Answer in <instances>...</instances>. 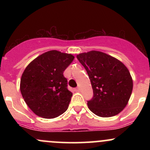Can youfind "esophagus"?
<instances>
[{
    "instance_id": "1",
    "label": "esophagus",
    "mask_w": 150,
    "mask_h": 150,
    "mask_svg": "<svg viewBox=\"0 0 150 150\" xmlns=\"http://www.w3.org/2000/svg\"><path fill=\"white\" fill-rule=\"evenodd\" d=\"M75 90L76 91V92H78V91H80V87H77V88L75 89Z\"/></svg>"
}]
</instances>
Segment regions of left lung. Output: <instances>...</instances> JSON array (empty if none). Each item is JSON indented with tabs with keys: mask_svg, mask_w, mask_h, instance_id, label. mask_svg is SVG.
I'll list each match as a JSON object with an SVG mask.
<instances>
[{
	"mask_svg": "<svg viewBox=\"0 0 150 150\" xmlns=\"http://www.w3.org/2000/svg\"><path fill=\"white\" fill-rule=\"evenodd\" d=\"M91 81L94 96L87 101L92 112L107 118L121 112L131 96L133 82L127 67L117 58L98 51L77 55Z\"/></svg>",
	"mask_w": 150,
	"mask_h": 150,
	"instance_id": "left-lung-1",
	"label": "left lung"
}]
</instances>
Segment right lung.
I'll use <instances>...</instances> for the list:
<instances>
[{
  "instance_id": "right-lung-1",
  "label": "right lung",
  "mask_w": 150,
  "mask_h": 150,
  "mask_svg": "<svg viewBox=\"0 0 150 150\" xmlns=\"http://www.w3.org/2000/svg\"><path fill=\"white\" fill-rule=\"evenodd\" d=\"M75 58L52 50L42 53L26 67L20 92L29 108L38 116L54 118L68 109L73 95L63 72Z\"/></svg>"
}]
</instances>
